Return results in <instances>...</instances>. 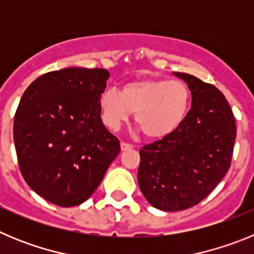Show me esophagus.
<instances>
[{
  "label": "esophagus",
  "mask_w": 254,
  "mask_h": 254,
  "mask_svg": "<svg viewBox=\"0 0 254 254\" xmlns=\"http://www.w3.org/2000/svg\"><path fill=\"white\" fill-rule=\"evenodd\" d=\"M121 149H122V150H129V149H132V145H131V143L122 141V142H121Z\"/></svg>",
  "instance_id": "esophagus-1"
}]
</instances>
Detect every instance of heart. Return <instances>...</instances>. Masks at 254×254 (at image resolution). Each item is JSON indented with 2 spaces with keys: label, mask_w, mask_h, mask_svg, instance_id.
I'll return each instance as SVG.
<instances>
[{
  "label": "heart",
  "mask_w": 254,
  "mask_h": 254,
  "mask_svg": "<svg viewBox=\"0 0 254 254\" xmlns=\"http://www.w3.org/2000/svg\"><path fill=\"white\" fill-rule=\"evenodd\" d=\"M190 94L181 80H138L125 85L122 91L107 87L100 95L103 121L118 129L134 113L136 125L150 138H160L176 131L187 116Z\"/></svg>",
  "instance_id": "heart-1"
}]
</instances>
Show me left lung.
I'll return each instance as SVG.
<instances>
[{"label":"left lung","instance_id":"8db88e82","mask_svg":"<svg viewBox=\"0 0 254 254\" xmlns=\"http://www.w3.org/2000/svg\"><path fill=\"white\" fill-rule=\"evenodd\" d=\"M188 84L192 107L176 131L140 150L138 186L154 207L181 211L214 190L232 164L237 126L228 100L212 84L174 72Z\"/></svg>","mask_w":254,"mask_h":254}]
</instances>
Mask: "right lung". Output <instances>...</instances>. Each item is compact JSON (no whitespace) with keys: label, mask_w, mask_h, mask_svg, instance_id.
I'll list each match as a JSON object with an SVG mask.
<instances>
[{"label":"right lung","mask_w":254,"mask_h":254,"mask_svg":"<svg viewBox=\"0 0 254 254\" xmlns=\"http://www.w3.org/2000/svg\"><path fill=\"white\" fill-rule=\"evenodd\" d=\"M104 68L52 71L31 82L13 120V141L29 187L62 207L85 202L121 151L100 118Z\"/></svg>","instance_id":"add662e5"}]
</instances>
